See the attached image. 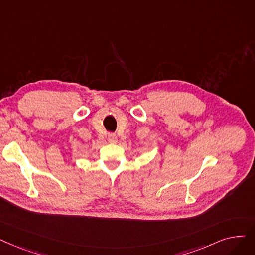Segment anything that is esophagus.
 <instances>
[{
	"instance_id": "obj_1",
	"label": "esophagus",
	"mask_w": 255,
	"mask_h": 255,
	"mask_svg": "<svg viewBox=\"0 0 255 255\" xmlns=\"http://www.w3.org/2000/svg\"><path fill=\"white\" fill-rule=\"evenodd\" d=\"M107 139H108L109 142H116L117 141V135L114 134V133H110V134H108Z\"/></svg>"
}]
</instances>
